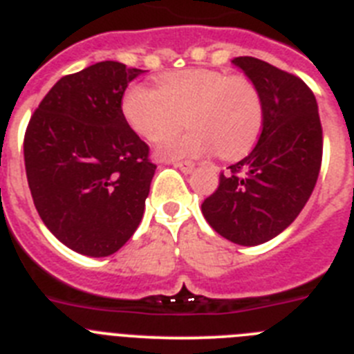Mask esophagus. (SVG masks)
Listing matches in <instances>:
<instances>
[{
	"mask_svg": "<svg viewBox=\"0 0 354 354\" xmlns=\"http://www.w3.org/2000/svg\"><path fill=\"white\" fill-rule=\"evenodd\" d=\"M171 165H174L175 168H179L183 174H192L193 168H195V162L192 161H171Z\"/></svg>",
	"mask_w": 354,
	"mask_h": 354,
	"instance_id": "1",
	"label": "esophagus"
}]
</instances>
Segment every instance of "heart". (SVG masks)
Masks as SVG:
<instances>
[{
	"instance_id": "heart-1",
	"label": "heart",
	"mask_w": 354,
	"mask_h": 354,
	"mask_svg": "<svg viewBox=\"0 0 354 354\" xmlns=\"http://www.w3.org/2000/svg\"><path fill=\"white\" fill-rule=\"evenodd\" d=\"M122 115L147 142H161L184 126L192 131L159 147L165 158L205 156L218 149L225 159L245 156L262 129L261 95L246 77L211 68L171 72L158 90L131 84L122 97Z\"/></svg>"
}]
</instances>
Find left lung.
Instances as JSON below:
<instances>
[{
	"label": "left lung",
	"instance_id": "obj_1",
	"mask_svg": "<svg viewBox=\"0 0 354 354\" xmlns=\"http://www.w3.org/2000/svg\"><path fill=\"white\" fill-rule=\"evenodd\" d=\"M232 64L259 90L264 109L255 149L220 175L202 212L216 232L241 246L273 239L310 198L323 159L317 101L299 77L252 56Z\"/></svg>",
	"mask_w": 354,
	"mask_h": 354
}]
</instances>
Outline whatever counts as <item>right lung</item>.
<instances>
[{
    "label": "right lung",
    "instance_id": "add662e5",
    "mask_svg": "<svg viewBox=\"0 0 354 354\" xmlns=\"http://www.w3.org/2000/svg\"><path fill=\"white\" fill-rule=\"evenodd\" d=\"M143 72L99 62L62 77L28 124L33 204L53 236L81 255L118 252L143 218L156 165L122 115L127 84Z\"/></svg>",
    "mask_w": 354,
    "mask_h": 354
}]
</instances>
